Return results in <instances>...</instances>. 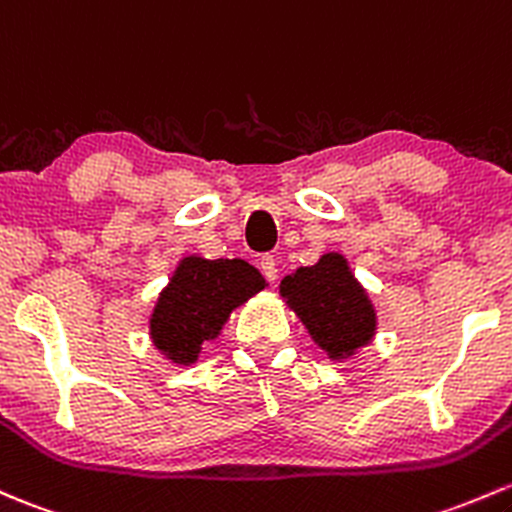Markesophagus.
Listing matches in <instances>:
<instances>
[{
  "label": "esophagus",
  "instance_id": "obj_1",
  "mask_svg": "<svg viewBox=\"0 0 512 512\" xmlns=\"http://www.w3.org/2000/svg\"><path fill=\"white\" fill-rule=\"evenodd\" d=\"M260 270H262V274H265L267 279H270V282H274V279L279 277V270H277V260H274L272 255H265L260 260Z\"/></svg>",
  "mask_w": 512,
  "mask_h": 512
}]
</instances>
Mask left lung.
<instances>
[{
  "instance_id": "obj_1",
  "label": "left lung",
  "mask_w": 512,
  "mask_h": 512,
  "mask_svg": "<svg viewBox=\"0 0 512 512\" xmlns=\"http://www.w3.org/2000/svg\"><path fill=\"white\" fill-rule=\"evenodd\" d=\"M279 297L333 363L355 358L378 331L373 301L341 252H324L314 265L287 274Z\"/></svg>"
}]
</instances>
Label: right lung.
I'll list each match as a JSON object with an SVG mask.
<instances>
[{"mask_svg": "<svg viewBox=\"0 0 512 512\" xmlns=\"http://www.w3.org/2000/svg\"><path fill=\"white\" fill-rule=\"evenodd\" d=\"M267 287L257 267L233 260L184 255L149 314V338L171 365H193L215 341L230 314Z\"/></svg>", "mask_w": 512, "mask_h": 512, "instance_id": "right-lung-1", "label": "right lung"}]
</instances>
